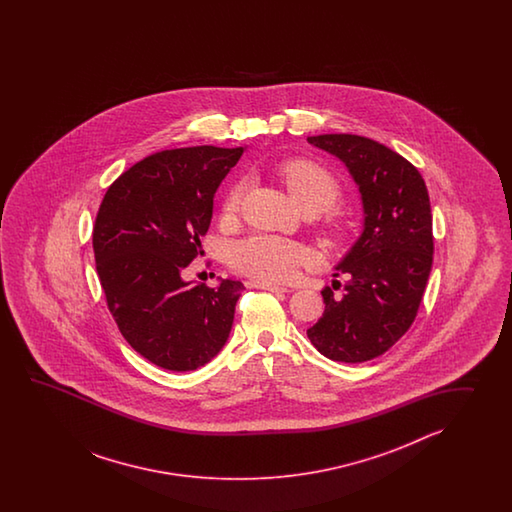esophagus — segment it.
<instances>
[{
  "mask_svg": "<svg viewBox=\"0 0 512 512\" xmlns=\"http://www.w3.org/2000/svg\"><path fill=\"white\" fill-rule=\"evenodd\" d=\"M251 287H256V289H263V291H269V293H289V289H287V287L272 285V283L252 282Z\"/></svg>",
  "mask_w": 512,
  "mask_h": 512,
  "instance_id": "obj_1",
  "label": "esophagus"
}]
</instances>
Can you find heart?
I'll return each instance as SVG.
<instances>
[{
  "label": "heart",
  "instance_id": "obj_1",
  "mask_svg": "<svg viewBox=\"0 0 512 512\" xmlns=\"http://www.w3.org/2000/svg\"><path fill=\"white\" fill-rule=\"evenodd\" d=\"M278 175L302 212H326L340 197V185L335 175L313 161H287L278 166ZM243 192L245 183L230 188L223 203L225 218H232L240 210ZM333 232L340 236L342 230L337 227ZM229 261L232 269L261 282H285L304 267L309 254L293 241L274 236H251L230 247Z\"/></svg>",
  "mask_w": 512,
  "mask_h": 512
}]
</instances>
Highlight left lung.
Returning <instances> with one entry per match:
<instances>
[{
    "mask_svg": "<svg viewBox=\"0 0 512 512\" xmlns=\"http://www.w3.org/2000/svg\"><path fill=\"white\" fill-rule=\"evenodd\" d=\"M346 164L359 186L364 227L337 265L344 293L326 287L324 315L307 337L324 357L366 362L382 355L414 324L434 260L432 208L414 164L381 142L349 133L307 137Z\"/></svg>",
    "mask_w": 512,
    "mask_h": 512,
    "instance_id": "left-lung-1",
    "label": "left lung"
}]
</instances>
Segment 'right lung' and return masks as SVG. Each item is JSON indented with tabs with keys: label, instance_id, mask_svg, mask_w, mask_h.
Wrapping results in <instances>:
<instances>
[{
	"label": "right lung",
	"instance_id": "add662e5",
	"mask_svg": "<svg viewBox=\"0 0 512 512\" xmlns=\"http://www.w3.org/2000/svg\"><path fill=\"white\" fill-rule=\"evenodd\" d=\"M245 148L192 146L153 153L109 186L93 227L98 278L131 348L155 366L192 371L225 346L238 280H183L203 254L216 190Z\"/></svg>",
	"mask_w": 512,
	"mask_h": 512
}]
</instances>
